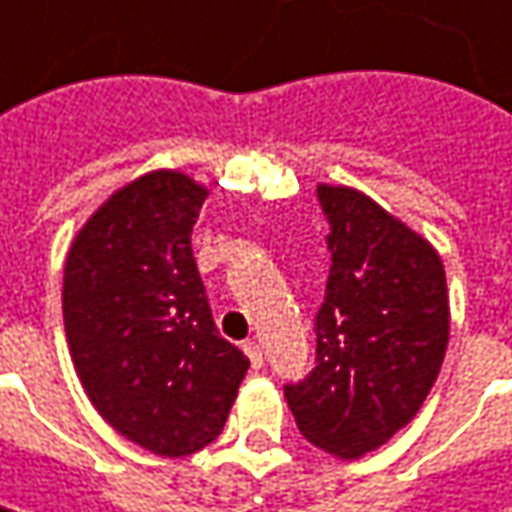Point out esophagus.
I'll list each match as a JSON object with an SVG mask.
<instances>
[{
	"label": "esophagus",
	"mask_w": 512,
	"mask_h": 512,
	"mask_svg": "<svg viewBox=\"0 0 512 512\" xmlns=\"http://www.w3.org/2000/svg\"><path fill=\"white\" fill-rule=\"evenodd\" d=\"M243 350H246V356H249L252 368H260V365H263V347L257 345V342H246Z\"/></svg>",
	"instance_id": "obj_1"
}]
</instances>
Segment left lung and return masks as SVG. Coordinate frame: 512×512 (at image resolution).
Wrapping results in <instances>:
<instances>
[{"mask_svg":"<svg viewBox=\"0 0 512 512\" xmlns=\"http://www.w3.org/2000/svg\"><path fill=\"white\" fill-rule=\"evenodd\" d=\"M333 255L316 316V368L286 385L298 432L336 458H362L414 420L449 345L437 249L347 185H318Z\"/></svg>","mask_w":512,"mask_h":512,"instance_id":"8db88e82","label":"left lung"}]
</instances>
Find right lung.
Masks as SVG:
<instances>
[{
  "label": "right lung",
  "instance_id": "right-lung-1",
  "mask_svg": "<svg viewBox=\"0 0 512 512\" xmlns=\"http://www.w3.org/2000/svg\"><path fill=\"white\" fill-rule=\"evenodd\" d=\"M205 196L179 170L138 176L83 223L63 269V324L89 403L162 458L217 440L249 371L217 333L196 269Z\"/></svg>",
  "mask_w": 512,
  "mask_h": 512
}]
</instances>
